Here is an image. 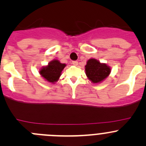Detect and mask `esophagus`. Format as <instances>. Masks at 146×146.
Instances as JSON below:
<instances>
[{"instance_id":"esophagus-1","label":"esophagus","mask_w":146,"mask_h":146,"mask_svg":"<svg viewBox=\"0 0 146 146\" xmlns=\"http://www.w3.org/2000/svg\"><path fill=\"white\" fill-rule=\"evenodd\" d=\"M72 64L74 65V66H77V65L78 64V62L77 61H72Z\"/></svg>"}]
</instances>
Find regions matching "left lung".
I'll use <instances>...</instances> for the list:
<instances>
[{
    "label": "left lung",
    "instance_id": "obj_1",
    "mask_svg": "<svg viewBox=\"0 0 146 146\" xmlns=\"http://www.w3.org/2000/svg\"><path fill=\"white\" fill-rule=\"evenodd\" d=\"M111 72V68L105 64H101L95 58L88 60L85 66L87 77L93 83L100 82L107 78Z\"/></svg>",
    "mask_w": 146,
    "mask_h": 146
}]
</instances>
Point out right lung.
Instances as JSON below:
<instances>
[{"instance_id": "add662e5", "label": "right lung", "mask_w": 146, "mask_h": 146, "mask_svg": "<svg viewBox=\"0 0 146 146\" xmlns=\"http://www.w3.org/2000/svg\"><path fill=\"white\" fill-rule=\"evenodd\" d=\"M66 64H61L58 60H54L46 67H43L39 70L41 76L50 82H55L59 78L63 69Z\"/></svg>"}]
</instances>
